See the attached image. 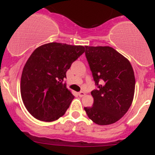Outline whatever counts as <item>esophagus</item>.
Wrapping results in <instances>:
<instances>
[{"mask_svg":"<svg viewBox=\"0 0 155 155\" xmlns=\"http://www.w3.org/2000/svg\"><path fill=\"white\" fill-rule=\"evenodd\" d=\"M78 95H79V97H83V96L85 95V93L84 92H79Z\"/></svg>","mask_w":155,"mask_h":155,"instance_id":"34e87169","label":"esophagus"}]
</instances>
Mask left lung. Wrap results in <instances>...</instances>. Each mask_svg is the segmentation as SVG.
<instances>
[{
  "label": "left lung",
  "instance_id": "1",
  "mask_svg": "<svg viewBox=\"0 0 155 155\" xmlns=\"http://www.w3.org/2000/svg\"><path fill=\"white\" fill-rule=\"evenodd\" d=\"M85 54L97 90L93 106L84 107L89 118L99 125L117 122L127 113L135 92L134 71L125 57L110 47L85 46Z\"/></svg>",
  "mask_w": 155,
  "mask_h": 155
}]
</instances>
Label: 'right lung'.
Returning a JSON list of instances; mask_svg holds the SVG:
<instances>
[{"label": "right lung", "instance_id": "1", "mask_svg": "<svg viewBox=\"0 0 155 155\" xmlns=\"http://www.w3.org/2000/svg\"><path fill=\"white\" fill-rule=\"evenodd\" d=\"M83 46L52 43L33 51L23 68L20 92L25 106L35 119L52 122L63 116L74 98L63 80Z\"/></svg>", "mask_w": 155, "mask_h": 155}]
</instances>
